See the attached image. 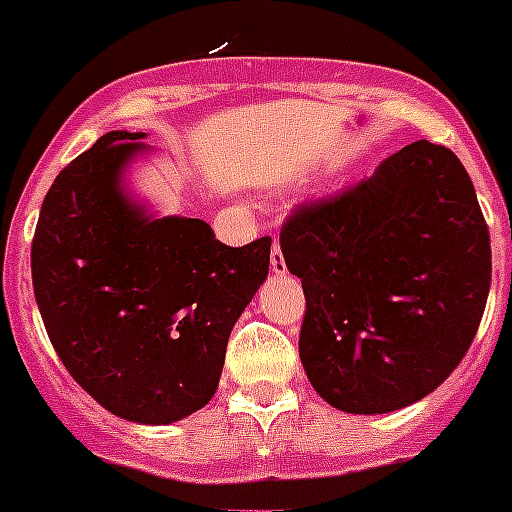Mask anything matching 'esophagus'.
I'll use <instances>...</instances> for the list:
<instances>
[{
    "mask_svg": "<svg viewBox=\"0 0 512 512\" xmlns=\"http://www.w3.org/2000/svg\"><path fill=\"white\" fill-rule=\"evenodd\" d=\"M271 271L274 274H284L287 271V261H284V253H281L279 243L274 241V248H271Z\"/></svg>",
    "mask_w": 512,
    "mask_h": 512,
    "instance_id": "34e87169",
    "label": "esophagus"
}]
</instances>
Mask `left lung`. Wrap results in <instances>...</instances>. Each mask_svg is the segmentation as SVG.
<instances>
[{"label":"left lung","mask_w":512,"mask_h":512,"mask_svg":"<svg viewBox=\"0 0 512 512\" xmlns=\"http://www.w3.org/2000/svg\"><path fill=\"white\" fill-rule=\"evenodd\" d=\"M307 312L299 358L345 414H391L429 396L470 350L490 292V233L475 185L426 139L340 198L281 228Z\"/></svg>","instance_id":"1"}]
</instances>
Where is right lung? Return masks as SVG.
Listing matches in <instances>:
<instances>
[{
	"instance_id": "add662e5",
	"label": "right lung",
	"mask_w": 512,
	"mask_h": 512,
	"mask_svg": "<svg viewBox=\"0 0 512 512\" xmlns=\"http://www.w3.org/2000/svg\"><path fill=\"white\" fill-rule=\"evenodd\" d=\"M109 131L55 177L32 287L55 353L103 409L164 426L215 396L233 325L269 276L271 238L231 248L200 218L159 215L126 172L154 152Z\"/></svg>"
}]
</instances>
